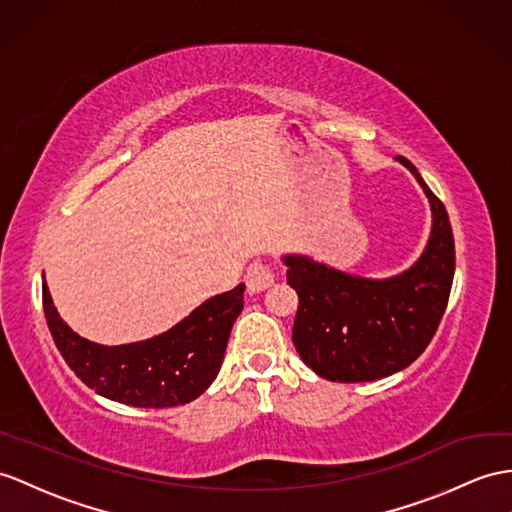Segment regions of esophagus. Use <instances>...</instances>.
<instances>
[{"label": "esophagus", "mask_w": 512, "mask_h": 512, "mask_svg": "<svg viewBox=\"0 0 512 512\" xmlns=\"http://www.w3.org/2000/svg\"><path fill=\"white\" fill-rule=\"evenodd\" d=\"M273 282H276V276H273V269L269 265L256 260V263L247 267L245 284L249 293H263L269 289V286H273Z\"/></svg>", "instance_id": "34e87169"}]
</instances>
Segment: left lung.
<instances>
[{
	"instance_id": "8db88e82",
	"label": "left lung",
	"mask_w": 512,
	"mask_h": 512,
	"mask_svg": "<svg viewBox=\"0 0 512 512\" xmlns=\"http://www.w3.org/2000/svg\"><path fill=\"white\" fill-rule=\"evenodd\" d=\"M430 199L432 232L417 263L400 276L371 280L308 256H284L286 282L297 291V354L332 382H369L406 369L426 350L450 299L456 252L443 202L404 156Z\"/></svg>"
}]
</instances>
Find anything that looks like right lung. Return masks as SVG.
<instances>
[{
  "label": "right lung",
  "mask_w": 512,
  "mask_h": 512,
  "mask_svg": "<svg viewBox=\"0 0 512 512\" xmlns=\"http://www.w3.org/2000/svg\"><path fill=\"white\" fill-rule=\"evenodd\" d=\"M245 284L206 299L178 326L154 339L99 345L82 339L60 319L43 282L49 332L67 365L95 393L139 408H169L197 400L221 369L230 330L243 310Z\"/></svg>",
  "instance_id": "add662e5"
}]
</instances>
